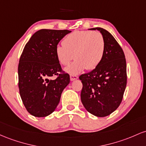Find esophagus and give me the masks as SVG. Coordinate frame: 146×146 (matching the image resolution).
Segmentation results:
<instances>
[{"label":"esophagus","instance_id":"1","mask_svg":"<svg viewBox=\"0 0 146 146\" xmlns=\"http://www.w3.org/2000/svg\"><path fill=\"white\" fill-rule=\"evenodd\" d=\"M78 79V76H76V75H70V81H74V80H76Z\"/></svg>","mask_w":146,"mask_h":146}]
</instances>
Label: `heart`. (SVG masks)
I'll list each match as a JSON object with an SVG mask.
<instances>
[{
    "label": "heart",
    "mask_w": 146,
    "mask_h": 146,
    "mask_svg": "<svg viewBox=\"0 0 146 146\" xmlns=\"http://www.w3.org/2000/svg\"><path fill=\"white\" fill-rule=\"evenodd\" d=\"M105 51V40L99 32L75 31L68 34L63 41V45L56 47V55L63 65L70 64L65 71L71 74L81 73L85 69L94 70L102 60Z\"/></svg>",
    "instance_id": "obj_1"
}]
</instances>
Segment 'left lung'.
Returning <instances> with one entry per match:
<instances>
[{"label": "left lung", "instance_id": "obj_1", "mask_svg": "<svg viewBox=\"0 0 146 146\" xmlns=\"http://www.w3.org/2000/svg\"><path fill=\"white\" fill-rule=\"evenodd\" d=\"M101 32L105 51L99 65L79 76L83 84L81 99L88 112L99 117L108 116L121 103L127 83L123 51L114 36L101 27L90 29Z\"/></svg>", "mask_w": 146, "mask_h": 146}]
</instances>
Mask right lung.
<instances>
[{
	"instance_id": "right-lung-1",
	"label": "right lung",
	"mask_w": 146,
	"mask_h": 146,
	"mask_svg": "<svg viewBox=\"0 0 146 146\" xmlns=\"http://www.w3.org/2000/svg\"><path fill=\"white\" fill-rule=\"evenodd\" d=\"M70 32L67 29H40L24 47L18 68L19 92L27 112L34 117H45L52 114L70 83L68 74H59L62 69L56 47ZM54 75L58 77L50 80Z\"/></svg>"
}]
</instances>
